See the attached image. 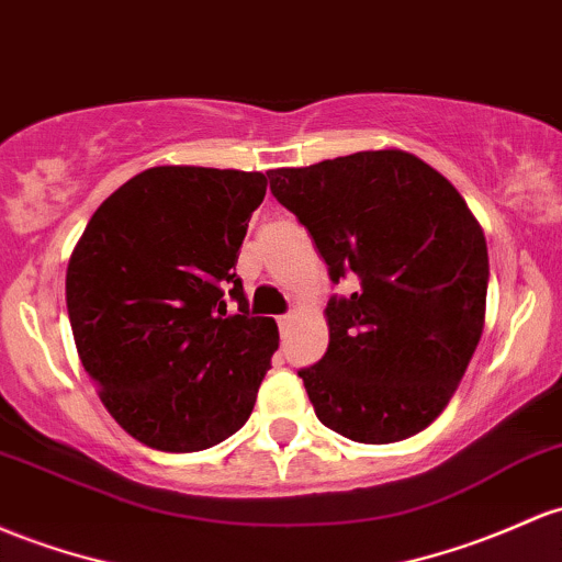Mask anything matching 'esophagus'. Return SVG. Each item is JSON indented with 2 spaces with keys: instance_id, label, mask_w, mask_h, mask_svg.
I'll list each match as a JSON object with an SVG mask.
<instances>
[{
  "instance_id": "esophagus-1",
  "label": "esophagus",
  "mask_w": 562,
  "mask_h": 562,
  "mask_svg": "<svg viewBox=\"0 0 562 562\" xmlns=\"http://www.w3.org/2000/svg\"><path fill=\"white\" fill-rule=\"evenodd\" d=\"M293 319H295V314L288 312V314H282L280 319H277V325H280L282 333H288V328H291V325H293Z\"/></svg>"
}]
</instances>
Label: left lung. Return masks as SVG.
Masks as SVG:
<instances>
[{"label":"left lung","instance_id":"1","mask_svg":"<svg viewBox=\"0 0 562 562\" xmlns=\"http://www.w3.org/2000/svg\"><path fill=\"white\" fill-rule=\"evenodd\" d=\"M271 194L312 234L330 280L328 351L301 368L325 427L355 442L427 429L464 379L485 325L488 248L464 196L416 154L357 151L269 170Z\"/></svg>","mask_w":562,"mask_h":562}]
</instances>
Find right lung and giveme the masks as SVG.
Returning <instances> with one entry per match:
<instances>
[{
	"label": "right lung",
	"mask_w": 562,
	"mask_h": 562,
	"mask_svg": "<svg viewBox=\"0 0 562 562\" xmlns=\"http://www.w3.org/2000/svg\"><path fill=\"white\" fill-rule=\"evenodd\" d=\"M263 194V172L159 165L106 196L71 252L79 360L144 446L205 451L250 418L280 333L248 312L234 263Z\"/></svg>",
	"instance_id": "obj_1"
}]
</instances>
